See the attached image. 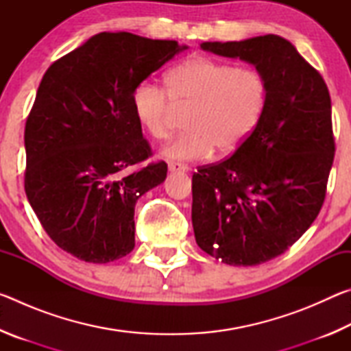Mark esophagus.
Wrapping results in <instances>:
<instances>
[{"label":"esophagus","mask_w":351,"mask_h":351,"mask_svg":"<svg viewBox=\"0 0 351 351\" xmlns=\"http://www.w3.org/2000/svg\"><path fill=\"white\" fill-rule=\"evenodd\" d=\"M169 170L170 171H181V173H186V171H189V167H187L186 164L171 161V162H169Z\"/></svg>","instance_id":"esophagus-1"}]
</instances>
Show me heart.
Masks as SVG:
<instances>
[{
	"label": "heart",
	"mask_w": 351,
	"mask_h": 351,
	"mask_svg": "<svg viewBox=\"0 0 351 351\" xmlns=\"http://www.w3.org/2000/svg\"><path fill=\"white\" fill-rule=\"evenodd\" d=\"M165 91L141 82L132 94L139 127L156 141L167 139L176 111H187L186 128L164 148L171 159H201L215 148L229 156L257 128L268 102V86L257 71L195 56L171 68Z\"/></svg>",
	"instance_id": "obj_1"
}]
</instances>
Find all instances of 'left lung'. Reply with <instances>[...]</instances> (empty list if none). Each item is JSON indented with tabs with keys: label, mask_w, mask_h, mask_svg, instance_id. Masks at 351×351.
Masks as SVG:
<instances>
[{
	"label": "left lung",
	"mask_w": 351,
	"mask_h": 351,
	"mask_svg": "<svg viewBox=\"0 0 351 351\" xmlns=\"http://www.w3.org/2000/svg\"><path fill=\"white\" fill-rule=\"evenodd\" d=\"M201 49L255 66L268 86L257 128L232 156L192 178L198 246L232 266L276 258L322 209L335 159L328 88L278 35L204 41Z\"/></svg>",
	"instance_id": "obj_1"
}]
</instances>
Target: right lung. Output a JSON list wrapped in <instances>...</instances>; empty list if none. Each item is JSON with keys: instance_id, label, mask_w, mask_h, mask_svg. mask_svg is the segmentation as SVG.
Returning a JSON list of instances; mask_svg holds the SVG:
<instances>
[{"instance_id": "1", "label": "right lung", "mask_w": 351, "mask_h": 351, "mask_svg": "<svg viewBox=\"0 0 351 351\" xmlns=\"http://www.w3.org/2000/svg\"><path fill=\"white\" fill-rule=\"evenodd\" d=\"M187 46L100 32L51 64L25 128V190L51 240L88 263L133 251L134 206L167 176L132 110L141 82Z\"/></svg>"}]
</instances>
